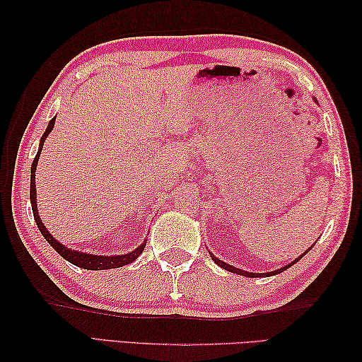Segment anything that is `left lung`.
I'll return each instance as SVG.
<instances>
[{"mask_svg": "<svg viewBox=\"0 0 362 362\" xmlns=\"http://www.w3.org/2000/svg\"><path fill=\"white\" fill-rule=\"evenodd\" d=\"M311 249V247H310ZM308 249V250H310ZM308 250H306V252H308ZM305 252V253H306ZM305 253H303V255H300L297 259H294V261H292V263L291 264H288V266H284V267H280V269H276V271H274V272H266V274H253V272H245V271H241V269H238V267H233V266H230V264H227V263H224V261H221L219 258H216V257H214L213 255V253H210V255H211V258H213V261H214V263H216L218 266H221L222 269H226V271H228V272H233V274H238V275H244V276H250V279H255V276H271V275H276V274H280V272H283V271H286V269L288 267H291L292 264H296L297 263V261L300 259V258H302V257H305Z\"/></svg>", "mask_w": 362, "mask_h": 362, "instance_id": "8db88e82", "label": "left lung"}]
</instances>
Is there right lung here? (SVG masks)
Listing matches in <instances>:
<instances>
[{"mask_svg": "<svg viewBox=\"0 0 362 362\" xmlns=\"http://www.w3.org/2000/svg\"><path fill=\"white\" fill-rule=\"evenodd\" d=\"M54 122H56V118H52L49 121L48 127H46L45 134L40 140V148H38L37 156L33 161V166H30V193H29V199H30V205H33V213H34V219L37 222V227L40 230L42 235L45 236V240L48 241L52 249L56 250L60 257H64L66 261H70L71 264L82 267V269H88V271H104V269H113V267H121V266H126L129 263H132L138 257L141 255V252L144 250V245L146 243H143L140 247H136L135 250L126 253V255H113V257H101V255H90V253H83V252H78V250H71V249H66L65 245L60 244L59 241L54 240L51 236V233L46 230V227L43 226V222L40 221V216H38V211H37V191H35V168H37V161L38 157H40V152L43 149V143L46 140V136L49 135V132L54 127Z\"/></svg>", "mask_w": 362, "mask_h": 362, "instance_id": "add662e5", "label": "right lung"}]
</instances>
